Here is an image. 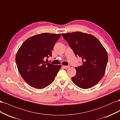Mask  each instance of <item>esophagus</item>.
<instances>
[{
    "mask_svg": "<svg viewBox=\"0 0 120 120\" xmlns=\"http://www.w3.org/2000/svg\"><path fill=\"white\" fill-rule=\"evenodd\" d=\"M64 68H70V66H64Z\"/></svg>",
    "mask_w": 120,
    "mask_h": 120,
    "instance_id": "34e87169",
    "label": "esophagus"
}]
</instances>
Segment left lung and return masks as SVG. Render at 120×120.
<instances>
[{
  "label": "left lung",
  "instance_id": "left-lung-1",
  "mask_svg": "<svg viewBox=\"0 0 120 120\" xmlns=\"http://www.w3.org/2000/svg\"><path fill=\"white\" fill-rule=\"evenodd\" d=\"M75 56L82 59V64L75 67L77 73L72 81L79 88L86 89L95 86L104 76L108 60L106 49L93 35L77 31L62 34Z\"/></svg>",
  "mask_w": 120,
  "mask_h": 120
}]
</instances>
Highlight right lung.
<instances>
[{"instance_id": "add662e5", "label": "right lung", "mask_w": 120, "mask_h": 120, "mask_svg": "<svg viewBox=\"0 0 120 120\" xmlns=\"http://www.w3.org/2000/svg\"><path fill=\"white\" fill-rule=\"evenodd\" d=\"M61 34L43 33L28 38L16 54L18 70L25 82L33 88L42 89L54 80L61 65L46 63L44 59L52 56V50Z\"/></svg>"}]
</instances>
